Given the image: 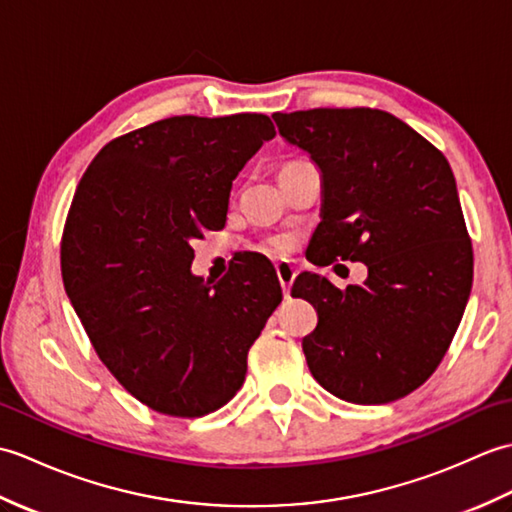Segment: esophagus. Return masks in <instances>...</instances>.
Masks as SVG:
<instances>
[{
  "label": "esophagus",
  "instance_id": "esophagus-1",
  "mask_svg": "<svg viewBox=\"0 0 512 512\" xmlns=\"http://www.w3.org/2000/svg\"><path fill=\"white\" fill-rule=\"evenodd\" d=\"M275 270H277L281 290H284V295L288 297L290 295V288H292V281H295V277H297V270H295V266H292L290 262H277Z\"/></svg>",
  "mask_w": 512,
  "mask_h": 512
}]
</instances>
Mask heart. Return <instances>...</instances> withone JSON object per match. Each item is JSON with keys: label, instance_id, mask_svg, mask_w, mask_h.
Returning a JSON list of instances; mask_svg holds the SVG:
<instances>
[{"label": "heart", "instance_id": "obj_1", "mask_svg": "<svg viewBox=\"0 0 512 512\" xmlns=\"http://www.w3.org/2000/svg\"><path fill=\"white\" fill-rule=\"evenodd\" d=\"M270 248L275 250V253H290L292 248H295V237L292 235H277L270 239Z\"/></svg>", "mask_w": 512, "mask_h": 512}]
</instances>
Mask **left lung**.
<instances>
[{
	"instance_id": "8db88e82",
	"label": "left lung",
	"mask_w": 512,
	"mask_h": 512,
	"mask_svg": "<svg viewBox=\"0 0 512 512\" xmlns=\"http://www.w3.org/2000/svg\"><path fill=\"white\" fill-rule=\"evenodd\" d=\"M321 173L312 264L367 266L363 286L301 273L292 297L319 314L303 354L336 398L411 394L447 354L473 284V248L447 158L400 118L369 107L273 114Z\"/></svg>"
}]
</instances>
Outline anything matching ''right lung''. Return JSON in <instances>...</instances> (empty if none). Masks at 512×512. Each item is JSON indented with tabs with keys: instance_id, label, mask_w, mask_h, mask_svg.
<instances>
[{
	"instance_id": "obj_1",
	"label": "right lung",
	"mask_w": 512,
	"mask_h": 512,
	"mask_svg": "<svg viewBox=\"0 0 512 512\" xmlns=\"http://www.w3.org/2000/svg\"><path fill=\"white\" fill-rule=\"evenodd\" d=\"M270 138L264 114L165 118L107 143L76 187L65 292L105 367L154 411L198 418L226 405L281 303L262 257L217 284L191 273V242L224 226L233 180Z\"/></svg>"
}]
</instances>
